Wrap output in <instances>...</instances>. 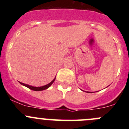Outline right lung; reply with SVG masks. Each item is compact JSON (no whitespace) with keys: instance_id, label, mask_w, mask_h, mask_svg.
I'll return each instance as SVG.
<instances>
[{"instance_id":"1","label":"right lung","mask_w":129,"mask_h":129,"mask_svg":"<svg viewBox=\"0 0 129 129\" xmlns=\"http://www.w3.org/2000/svg\"><path fill=\"white\" fill-rule=\"evenodd\" d=\"M56 77V76H55ZM55 79V77L54 79H53V80L52 81L50 82V83H48V85H44V86H39V87H35V86H30V85H26V84H24V83H21V82H19V83L21 84L22 85H24V86H26V87H28V88H29V89L32 90H34V91H41V90H46L48 88H49L50 86H51V85H52V83L54 82Z\"/></svg>"}]
</instances>
